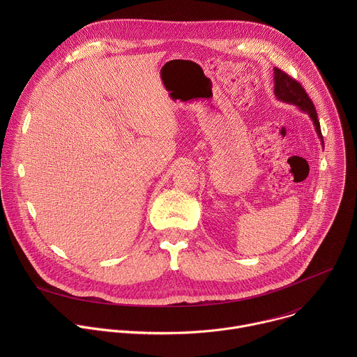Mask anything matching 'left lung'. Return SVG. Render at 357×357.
Instances as JSON below:
<instances>
[{
  "mask_svg": "<svg viewBox=\"0 0 357 357\" xmlns=\"http://www.w3.org/2000/svg\"><path fill=\"white\" fill-rule=\"evenodd\" d=\"M274 94L280 101L296 106L301 112H303L305 114H308L311 117L315 131L324 145L321 126H319L318 114L314 107L312 100L308 97L307 91L303 90V87L295 79H292L291 76H288L287 73H284L281 69H277V68H274Z\"/></svg>",
  "mask_w": 357,
  "mask_h": 357,
  "instance_id": "obj_1",
  "label": "left lung"
}]
</instances>
